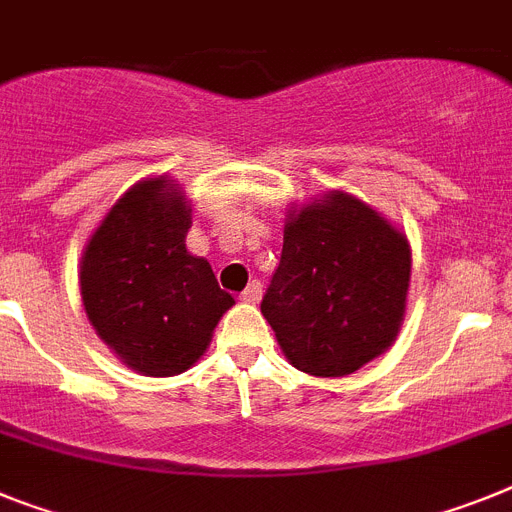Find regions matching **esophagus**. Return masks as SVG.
<instances>
[{"mask_svg": "<svg viewBox=\"0 0 512 512\" xmlns=\"http://www.w3.org/2000/svg\"><path fill=\"white\" fill-rule=\"evenodd\" d=\"M260 296H263V283L260 281H252L247 286V289L242 291V302H247V304H257L260 302Z\"/></svg>", "mask_w": 512, "mask_h": 512, "instance_id": "obj_1", "label": "esophagus"}]
</instances>
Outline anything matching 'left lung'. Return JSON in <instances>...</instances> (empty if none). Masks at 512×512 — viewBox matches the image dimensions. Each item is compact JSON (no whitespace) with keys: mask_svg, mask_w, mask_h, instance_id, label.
Returning <instances> with one entry per match:
<instances>
[{"mask_svg":"<svg viewBox=\"0 0 512 512\" xmlns=\"http://www.w3.org/2000/svg\"><path fill=\"white\" fill-rule=\"evenodd\" d=\"M411 281V247L346 192L291 210L263 317L296 369L343 377L390 349Z\"/></svg>","mask_w":512,"mask_h":512,"instance_id":"left-lung-1","label":"left lung"}]
</instances>
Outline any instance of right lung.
Returning a JSON list of instances; mask_svg holds the SVG:
<instances>
[{"instance_id": "right-lung-1", "label": "right lung", "mask_w": 512, "mask_h": 512, "mask_svg": "<svg viewBox=\"0 0 512 512\" xmlns=\"http://www.w3.org/2000/svg\"><path fill=\"white\" fill-rule=\"evenodd\" d=\"M192 208L174 179L137 182L85 244L80 294L101 341L135 372L171 377L205 354L234 296L187 252Z\"/></svg>"}]
</instances>
